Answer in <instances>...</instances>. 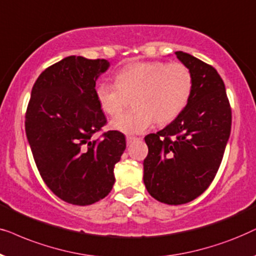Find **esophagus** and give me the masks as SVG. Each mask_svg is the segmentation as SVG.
<instances>
[{"label": "esophagus", "mask_w": 256, "mask_h": 256, "mask_svg": "<svg viewBox=\"0 0 256 256\" xmlns=\"http://www.w3.org/2000/svg\"><path fill=\"white\" fill-rule=\"evenodd\" d=\"M137 137H134V136H128V137H126V142H128V144H131L132 142H134V140H137Z\"/></svg>", "instance_id": "34e87169"}]
</instances>
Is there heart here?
Instances as JSON below:
<instances>
[{"label":"heart","instance_id":"heart-1","mask_svg":"<svg viewBox=\"0 0 256 256\" xmlns=\"http://www.w3.org/2000/svg\"><path fill=\"white\" fill-rule=\"evenodd\" d=\"M114 83H100L96 98L102 110L117 116L132 100L134 108L111 122L124 134H140L153 122L168 124L188 103L193 76L185 64L160 60L128 64L116 74Z\"/></svg>","mask_w":256,"mask_h":256}]
</instances>
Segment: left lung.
<instances>
[{
    "mask_svg": "<svg viewBox=\"0 0 256 256\" xmlns=\"http://www.w3.org/2000/svg\"><path fill=\"white\" fill-rule=\"evenodd\" d=\"M193 76L190 100L165 128L145 137L144 184L160 202L182 205L208 188L230 134L232 110L222 78L212 66L176 51Z\"/></svg>",
    "mask_w": 256,
    "mask_h": 256,
    "instance_id": "obj_1",
    "label": "left lung"
}]
</instances>
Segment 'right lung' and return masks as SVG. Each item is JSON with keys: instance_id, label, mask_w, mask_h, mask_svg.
I'll return each mask as SVG.
<instances>
[{"instance_id": "obj_1", "label": "right lung", "mask_w": 256, "mask_h": 256, "mask_svg": "<svg viewBox=\"0 0 256 256\" xmlns=\"http://www.w3.org/2000/svg\"><path fill=\"white\" fill-rule=\"evenodd\" d=\"M108 66L106 60L66 57L40 74L26 108V134L40 174L72 205H91L110 193L126 148L119 131L94 138L106 125L94 88Z\"/></svg>"}]
</instances>
